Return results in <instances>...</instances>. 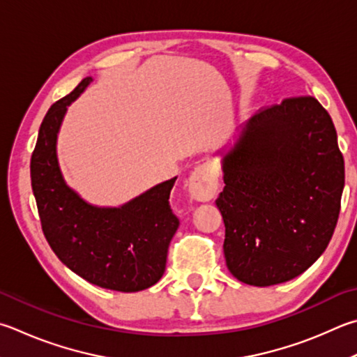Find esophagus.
Wrapping results in <instances>:
<instances>
[{
	"instance_id": "esophagus-1",
	"label": "esophagus",
	"mask_w": 357,
	"mask_h": 357,
	"mask_svg": "<svg viewBox=\"0 0 357 357\" xmlns=\"http://www.w3.org/2000/svg\"><path fill=\"white\" fill-rule=\"evenodd\" d=\"M189 195L192 199L201 201H211L218 190V172L209 162L198 165L195 170L192 172L189 178Z\"/></svg>"
}]
</instances>
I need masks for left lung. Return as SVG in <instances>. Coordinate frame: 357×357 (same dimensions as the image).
<instances>
[{"label": "left lung", "mask_w": 357, "mask_h": 357, "mask_svg": "<svg viewBox=\"0 0 357 357\" xmlns=\"http://www.w3.org/2000/svg\"><path fill=\"white\" fill-rule=\"evenodd\" d=\"M215 156L231 275L267 287L306 271L331 241L345 185L329 114L312 96L284 100L238 128Z\"/></svg>", "instance_id": "8db88e82"}]
</instances>
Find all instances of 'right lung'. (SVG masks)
Listing matches in <instances>:
<instances>
[{
    "mask_svg": "<svg viewBox=\"0 0 357 357\" xmlns=\"http://www.w3.org/2000/svg\"><path fill=\"white\" fill-rule=\"evenodd\" d=\"M92 81L84 77L45 115L31 158L32 192L43 234L63 265L98 287L140 291L165 271L168 245L179 226L168 201L176 176L120 206L92 204L71 189L57 159V135L68 106Z\"/></svg>",
    "mask_w": 357,
    "mask_h": 357,
    "instance_id": "obj_1",
    "label": "right lung"
}]
</instances>
